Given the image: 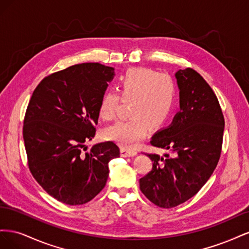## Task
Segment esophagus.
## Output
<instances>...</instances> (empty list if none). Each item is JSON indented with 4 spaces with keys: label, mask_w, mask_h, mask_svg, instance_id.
<instances>
[{
    "label": "esophagus",
    "mask_w": 249,
    "mask_h": 249,
    "mask_svg": "<svg viewBox=\"0 0 249 249\" xmlns=\"http://www.w3.org/2000/svg\"><path fill=\"white\" fill-rule=\"evenodd\" d=\"M137 150L136 149H130L126 147H123L122 148V156L123 157H133L137 155Z\"/></svg>",
    "instance_id": "esophagus-1"
}]
</instances>
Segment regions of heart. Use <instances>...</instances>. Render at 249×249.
I'll return each instance as SVG.
<instances>
[{
  "label": "heart",
  "mask_w": 249,
  "mask_h": 249,
  "mask_svg": "<svg viewBox=\"0 0 249 249\" xmlns=\"http://www.w3.org/2000/svg\"><path fill=\"white\" fill-rule=\"evenodd\" d=\"M116 88L119 96L107 91L102 96L99 114L105 122L114 120L122 101L130 103V119L118 122L105 130V137L125 147L134 146L146 136L148 125L152 129L167 122L177 104V86L165 73L135 67L120 76Z\"/></svg>",
  "instance_id": "b5f03b06"
}]
</instances>
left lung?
<instances>
[{"instance_id":"obj_1","label":"left lung","mask_w":249,"mask_h":249,"mask_svg":"<svg viewBox=\"0 0 249 249\" xmlns=\"http://www.w3.org/2000/svg\"><path fill=\"white\" fill-rule=\"evenodd\" d=\"M180 111L170 126L156 133L150 144L171 152L146 154L153 167L139 179L140 190L156 206L175 208L193 197L220 159L224 116L217 96L193 69L179 70Z\"/></svg>"}]
</instances>
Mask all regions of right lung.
I'll list each match as a JSON object with an SVG mask.
<instances>
[{
  "label": "right lung",
  "mask_w": 249,
  "mask_h": 249,
  "mask_svg": "<svg viewBox=\"0 0 249 249\" xmlns=\"http://www.w3.org/2000/svg\"><path fill=\"white\" fill-rule=\"evenodd\" d=\"M114 69L82 63L43 78L30 99L22 125L28 166L47 193L66 205L94 198L107 183L109 162L119 157L113 141L95 136L99 106Z\"/></svg>",
  "instance_id": "right-lung-1"
}]
</instances>
